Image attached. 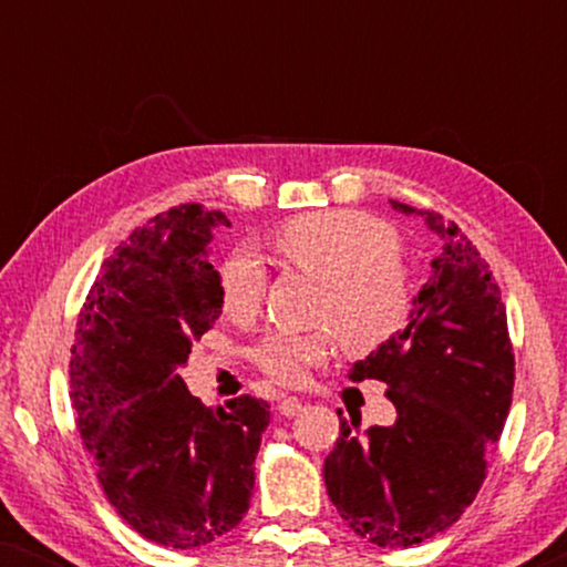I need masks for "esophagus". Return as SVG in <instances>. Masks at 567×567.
<instances>
[{"label":"esophagus","instance_id":"34e87169","mask_svg":"<svg viewBox=\"0 0 567 567\" xmlns=\"http://www.w3.org/2000/svg\"><path fill=\"white\" fill-rule=\"evenodd\" d=\"M301 400L299 398H284L281 402H278V413H281L284 417H293V415H299L301 413Z\"/></svg>","mask_w":567,"mask_h":567}]
</instances>
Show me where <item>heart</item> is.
<instances>
[{"instance_id":"heart-1","label":"heart","mask_w":567,"mask_h":567,"mask_svg":"<svg viewBox=\"0 0 567 567\" xmlns=\"http://www.w3.org/2000/svg\"><path fill=\"white\" fill-rule=\"evenodd\" d=\"M270 245L284 266L322 281L315 317L340 332L348 351L371 353L402 330L413 297L390 224L359 212H317L284 224ZM266 289L268 274L252 250L224 258L219 297L227 320L252 322ZM336 330L268 338L258 353L260 369L278 384H305L309 369L336 351Z\"/></svg>"}]
</instances>
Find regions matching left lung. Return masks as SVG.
Returning <instances> with one entry per match:
<instances>
[{
	"instance_id": "8db88e82",
	"label": "left lung",
	"mask_w": 567,
	"mask_h": 567,
	"mask_svg": "<svg viewBox=\"0 0 567 567\" xmlns=\"http://www.w3.org/2000/svg\"><path fill=\"white\" fill-rule=\"evenodd\" d=\"M390 204L421 216L441 252L405 330L348 374L390 386L394 423L351 433L343 417L322 475L359 537L413 547L449 529L475 501L514 398V353L498 284L467 235L439 214Z\"/></svg>"
}]
</instances>
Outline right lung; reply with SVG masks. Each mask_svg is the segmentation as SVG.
I'll list each match as a JSON object with an SVG mask.
<instances>
[{"label":"right lung","mask_w":567,"mask_h":567,"mask_svg":"<svg viewBox=\"0 0 567 567\" xmlns=\"http://www.w3.org/2000/svg\"><path fill=\"white\" fill-rule=\"evenodd\" d=\"M221 212L183 204L131 231L103 262L76 322L72 405L97 480L131 529L196 549L243 522L268 402L206 408L181 369L221 315L208 262Z\"/></svg>","instance_id":"right-lung-1"}]
</instances>
